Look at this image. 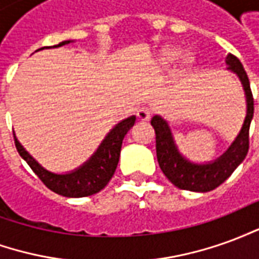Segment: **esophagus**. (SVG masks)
Returning <instances> with one entry per match:
<instances>
[{
    "label": "esophagus",
    "mask_w": 259,
    "mask_h": 259,
    "mask_svg": "<svg viewBox=\"0 0 259 259\" xmlns=\"http://www.w3.org/2000/svg\"><path fill=\"white\" fill-rule=\"evenodd\" d=\"M136 115H137V119H139V120H150L152 116V112L151 109H148V108H140Z\"/></svg>",
    "instance_id": "34e87169"
}]
</instances>
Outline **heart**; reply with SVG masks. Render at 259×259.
I'll return each instance as SVG.
<instances>
[{"mask_svg": "<svg viewBox=\"0 0 259 259\" xmlns=\"http://www.w3.org/2000/svg\"><path fill=\"white\" fill-rule=\"evenodd\" d=\"M179 57V50H176V48H168V50H165L161 55V64L162 65H170L172 62L176 61V58ZM193 62V59L190 57H186L183 59V65L185 66H189V65Z\"/></svg>", "mask_w": 259, "mask_h": 259, "instance_id": "heart-1", "label": "heart"}]
</instances>
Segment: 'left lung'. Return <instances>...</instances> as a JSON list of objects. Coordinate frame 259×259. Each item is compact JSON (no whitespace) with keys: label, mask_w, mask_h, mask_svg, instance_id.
Masks as SVG:
<instances>
[{"label":"left lung","mask_w":259,"mask_h":259,"mask_svg":"<svg viewBox=\"0 0 259 259\" xmlns=\"http://www.w3.org/2000/svg\"><path fill=\"white\" fill-rule=\"evenodd\" d=\"M225 62L228 65L226 69L233 72L243 84L247 102V115L237 137L221 157L206 163L191 162L179 151L168 122L159 115H155L151 119L152 127L155 130L159 168L169 182L182 190L206 193L217 189L244 161L248 152V132L254 115V98L250 89V80L241 62L234 55L229 54Z\"/></svg>","instance_id":"left-lung-1"}]
</instances>
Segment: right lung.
<instances>
[{
    "label": "right lung",
    "mask_w": 259,
    "mask_h": 259,
    "mask_svg": "<svg viewBox=\"0 0 259 259\" xmlns=\"http://www.w3.org/2000/svg\"><path fill=\"white\" fill-rule=\"evenodd\" d=\"M69 42L73 41L66 40V41L59 42L58 46H54V48L62 47ZM44 48L51 47H42L40 50H44ZM40 50H37V51H40ZM135 122V115L120 120L105 136V139L101 141L97 151L83 165H80L79 168L66 172V174H54L51 170L41 166L29 152L26 151L25 147L20 144L16 136L14 135L15 146H16V150L19 152L20 157L25 159L31 170L38 176V179L41 180L50 190H53L54 193L59 195L72 197V198L87 197V195H93L101 191L108 185V182L112 179L116 166H118L123 137L133 127Z\"/></svg>",
    "instance_id": "obj_1"
}]
</instances>
